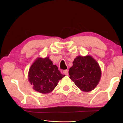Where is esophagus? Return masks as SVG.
Here are the masks:
<instances>
[{
	"instance_id": "1",
	"label": "esophagus",
	"mask_w": 123,
	"mask_h": 123,
	"mask_svg": "<svg viewBox=\"0 0 123 123\" xmlns=\"http://www.w3.org/2000/svg\"><path fill=\"white\" fill-rule=\"evenodd\" d=\"M63 73H64V74H65L66 75H68V71L67 70H64V71H63Z\"/></svg>"
}]
</instances>
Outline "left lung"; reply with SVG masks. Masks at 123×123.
Instances as JSON below:
<instances>
[{"label": "left lung", "mask_w": 123, "mask_h": 123, "mask_svg": "<svg viewBox=\"0 0 123 123\" xmlns=\"http://www.w3.org/2000/svg\"><path fill=\"white\" fill-rule=\"evenodd\" d=\"M70 79L81 91L89 92L98 84L101 78V69L91 55H79L74 59L69 69Z\"/></svg>", "instance_id": "left-lung-1"}]
</instances>
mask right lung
I'll return each mask as SVG.
<instances>
[{"label": "right lung", "mask_w": 123, "mask_h": 123, "mask_svg": "<svg viewBox=\"0 0 123 123\" xmlns=\"http://www.w3.org/2000/svg\"><path fill=\"white\" fill-rule=\"evenodd\" d=\"M65 76L48 56L37 58L28 72V80L33 89L43 94L52 91Z\"/></svg>", "instance_id": "right-lung-1"}]
</instances>
